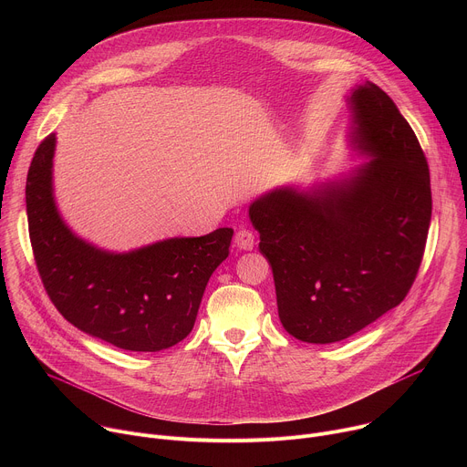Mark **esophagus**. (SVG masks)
I'll use <instances>...</instances> for the list:
<instances>
[{
    "mask_svg": "<svg viewBox=\"0 0 467 467\" xmlns=\"http://www.w3.org/2000/svg\"><path fill=\"white\" fill-rule=\"evenodd\" d=\"M234 244L240 247V249H253L254 245V234L249 231V229H238L236 234H234Z\"/></svg>",
    "mask_w": 467,
    "mask_h": 467,
    "instance_id": "34e87169",
    "label": "esophagus"
}]
</instances>
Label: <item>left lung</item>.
Returning <instances> with one entry per match:
<instances>
[{
  "mask_svg": "<svg viewBox=\"0 0 467 467\" xmlns=\"http://www.w3.org/2000/svg\"><path fill=\"white\" fill-rule=\"evenodd\" d=\"M351 105L355 142L373 161L342 184L275 190L249 207L281 323L308 344L349 338L401 303L431 225L429 164L412 127L373 83Z\"/></svg>",
  "mask_w": 467,
  "mask_h": 467,
  "instance_id": "obj_1",
  "label": "left lung"
}]
</instances>
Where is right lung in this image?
Listing matches in <instances>:
<instances>
[{
	"label": "right lung",
	"mask_w": 467,
	"mask_h": 467,
	"mask_svg": "<svg viewBox=\"0 0 467 467\" xmlns=\"http://www.w3.org/2000/svg\"><path fill=\"white\" fill-rule=\"evenodd\" d=\"M55 135L27 171L29 238L42 285L55 308L90 337L125 351H162L184 340L213 272L227 258L233 229L171 238L114 254L66 227L51 193Z\"/></svg>",
	"instance_id": "right-lung-1"
}]
</instances>
